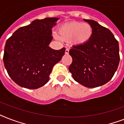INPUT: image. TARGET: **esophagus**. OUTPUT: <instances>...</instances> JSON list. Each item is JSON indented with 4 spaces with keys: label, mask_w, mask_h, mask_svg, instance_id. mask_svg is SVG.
Masks as SVG:
<instances>
[{
    "label": "esophagus",
    "mask_w": 124,
    "mask_h": 124,
    "mask_svg": "<svg viewBox=\"0 0 124 124\" xmlns=\"http://www.w3.org/2000/svg\"><path fill=\"white\" fill-rule=\"evenodd\" d=\"M69 49H66V51H65V53H66V54H69Z\"/></svg>",
    "instance_id": "1"
}]
</instances>
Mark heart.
I'll use <instances>...</instances> for the list:
<instances>
[{
  "label": "heart",
  "mask_w": 124,
  "mask_h": 124,
  "mask_svg": "<svg viewBox=\"0 0 124 124\" xmlns=\"http://www.w3.org/2000/svg\"><path fill=\"white\" fill-rule=\"evenodd\" d=\"M58 37L64 41L71 42L75 46H81L88 42L92 37V26L80 22H68L58 28Z\"/></svg>",
  "instance_id": "heart-1"
}]
</instances>
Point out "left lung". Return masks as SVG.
I'll list each match as a JSON object with an SVG mask.
<instances>
[{
    "label": "left lung",
    "instance_id": "8db88e82",
    "mask_svg": "<svg viewBox=\"0 0 124 124\" xmlns=\"http://www.w3.org/2000/svg\"><path fill=\"white\" fill-rule=\"evenodd\" d=\"M84 21L92 26V37L70 49L73 62L69 70L76 82L93 88L108 82L115 75L120 62L119 45L108 28L93 20Z\"/></svg>",
    "mask_w": 124,
    "mask_h": 124
}]
</instances>
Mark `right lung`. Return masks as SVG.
<instances>
[{
	"label": "right lung",
	"instance_id": "obj_1",
	"mask_svg": "<svg viewBox=\"0 0 124 124\" xmlns=\"http://www.w3.org/2000/svg\"><path fill=\"white\" fill-rule=\"evenodd\" d=\"M58 18L35 20L18 28L7 40L4 64L11 78L20 87L35 89L49 79L54 64L64 56L66 48L54 50L49 46L52 28Z\"/></svg>",
	"mask_w": 124,
	"mask_h": 124
}]
</instances>
